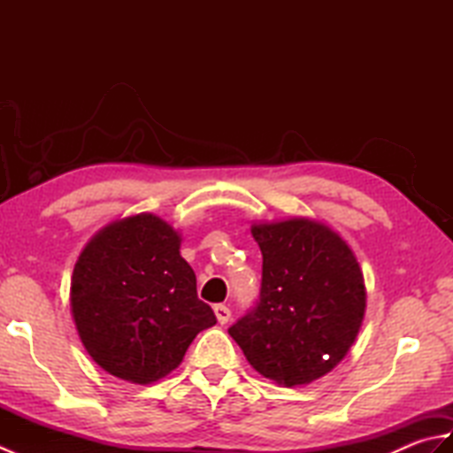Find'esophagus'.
<instances>
[{
  "mask_svg": "<svg viewBox=\"0 0 453 453\" xmlns=\"http://www.w3.org/2000/svg\"><path fill=\"white\" fill-rule=\"evenodd\" d=\"M214 313H216L218 323H221V325H226L229 321V317H232V311H229V307L224 303H218L214 307Z\"/></svg>",
  "mask_w": 453,
  "mask_h": 453,
  "instance_id": "1",
  "label": "esophagus"
}]
</instances>
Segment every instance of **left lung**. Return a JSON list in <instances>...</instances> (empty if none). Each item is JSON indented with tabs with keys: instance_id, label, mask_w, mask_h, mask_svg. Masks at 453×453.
Listing matches in <instances>:
<instances>
[{
	"instance_id": "1",
	"label": "left lung",
	"mask_w": 453,
	"mask_h": 453,
	"mask_svg": "<svg viewBox=\"0 0 453 453\" xmlns=\"http://www.w3.org/2000/svg\"><path fill=\"white\" fill-rule=\"evenodd\" d=\"M251 234L263 253L261 297L229 334L265 378L307 386L329 373L358 336L368 297L362 268L321 221H266Z\"/></svg>"
}]
</instances>
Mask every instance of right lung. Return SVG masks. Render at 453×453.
<instances>
[{"instance_id":"obj_1","label":"right lung","mask_w":453,"mask_h":453,"mask_svg":"<svg viewBox=\"0 0 453 453\" xmlns=\"http://www.w3.org/2000/svg\"><path fill=\"white\" fill-rule=\"evenodd\" d=\"M180 242L165 219L136 214L99 229L78 257L70 288L75 329L114 378L140 386L165 378L195 336L216 325Z\"/></svg>"}]
</instances>
